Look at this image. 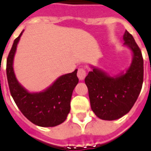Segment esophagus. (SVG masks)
<instances>
[{
	"mask_svg": "<svg viewBox=\"0 0 151 151\" xmlns=\"http://www.w3.org/2000/svg\"><path fill=\"white\" fill-rule=\"evenodd\" d=\"M77 75H78V78H79V80L82 81V80H84L86 76V70L84 69H79Z\"/></svg>",
	"mask_w": 151,
	"mask_h": 151,
	"instance_id": "obj_1",
	"label": "esophagus"
}]
</instances>
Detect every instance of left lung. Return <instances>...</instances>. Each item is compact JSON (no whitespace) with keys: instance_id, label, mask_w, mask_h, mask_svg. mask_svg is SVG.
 Wrapping results in <instances>:
<instances>
[{"instance_id":"obj_1","label":"left lung","mask_w":151,"mask_h":151,"mask_svg":"<svg viewBox=\"0 0 151 151\" xmlns=\"http://www.w3.org/2000/svg\"><path fill=\"white\" fill-rule=\"evenodd\" d=\"M124 46L132 52V61L125 71L111 74L91 65L85 78L91 107L102 120H114L126 115L138 98L143 82V59L135 40L127 31Z\"/></svg>"}]
</instances>
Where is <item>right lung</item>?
<instances>
[{"instance_id": "right-lung-1", "label": "right lung", "mask_w": 151, "mask_h": 151, "mask_svg": "<svg viewBox=\"0 0 151 151\" xmlns=\"http://www.w3.org/2000/svg\"><path fill=\"white\" fill-rule=\"evenodd\" d=\"M24 30L15 39L7 58L6 74L15 104L31 122L40 127H54L63 123L70 111L73 89L78 83V69L60 76L52 84L39 92H30L16 78L14 60L18 42Z\"/></svg>"}]
</instances>
